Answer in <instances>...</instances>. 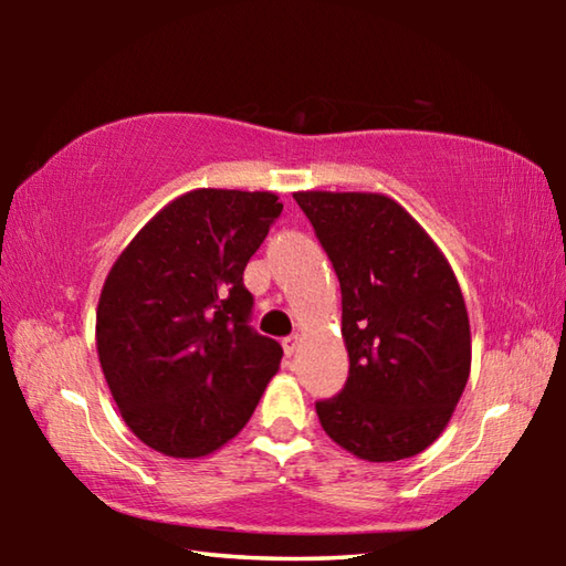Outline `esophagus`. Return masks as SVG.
<instances>
[{
  "label": "esophagus",
  "mask_w": 566,
  "mask_h": 566,
  "mask_svg": "<svg viewBox=\"0 0 566 566\" xmlns=\"http://www.w3.org/2000/svg\"><path fill=\"white\" fill-rule=\"evenodd\" d=\"M282 347H284L286 357H294L296 349H300V337H286V339L282 342Z\"/></svg>",
  "instance_id": "obj_1"
}]
</instances>
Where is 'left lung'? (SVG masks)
<instances>
[{
  "label": "left lung",
  "instance_id": "8db88e82",
  "mask_svg": "<svg viewBox=\"0 0 566 566\" xmlns=\"http://www.w3.org/2000/svg\"><path fill=\"white\" fill-rule=\"evenodd\" d=\"M342 286L347 385L317 401L332 442L399 462L437 442L467 387L472 332L442 249L377 191H294Z\"/></svg>",
  "mask_w": 566,
  "mask_h": 566
}]
</instances>
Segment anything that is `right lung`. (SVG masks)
Listing matches in <instances>:
<instances>
[{"label": "right lung", "mask_w": 566, "mask_h": 566, "mask_svg": "<svg viewBox=\"0 0 566 566\" xmlns=\"http://www.w3.org/2000/svg\"><path fill=\"white\" fill-rule=\"evenodd\" d=\"M282 214L274 191L191 189L122 249L97 304V354L139 442L199 459L242 432L282 347L252 332L244 266Z\"/></svg>", "instance_id": "1"}]
</instances>
